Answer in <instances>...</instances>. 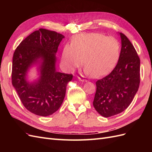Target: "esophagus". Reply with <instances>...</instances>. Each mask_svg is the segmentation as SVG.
I'll list each match as a JSON object with an SVG mask.
<instances>
[{
  "label": "esophagus",
  "instance_id": "obj_1",
  "mask_svg": "<svg viewBox=\"0 0 152 152\" xmlns=\"http://www.w3.org/2000/svg\"><path fill=\"white\" fill-rule=\"evenodd\" d=\"M78 79H79V80H80V81H82V82H87V80L85 79V77H83V76H79V77H78Z\"/></svg>",
  "mask_w": 152,
  "mask_h": 152
}]
</instances>
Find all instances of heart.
<instances>
[{
    "mask_svg": "<svg viewBox=\"0 0 152 152\" xmlns=\"http://www.w3.org/2000/svg\"><path fill=\"white\" fill-rule=\"evenodd\" d=\"M120 54V44L112 37L91 33L76 36L72 44H66L62 53L63 65L69 71L83 63L86 72L93 77L107 74L115 65Z\"/></svg>",
    "mask_w": 152,
    "mask_h": 152,
    "instance_id": "heart-1",
    "label": "heart"
}]
</instances>
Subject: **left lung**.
Instances as JSON below:
<instances>
[{
  "label": "left lung",
  "instance_id": "left-lung-1",
  "mask_svg": "<svg viewBox=\"0 0 152 152\" xmlns=\"http://www.w3.org/2000/svg\"><path fill=\"white\" fill-rule=\"evenodd\" d=\"M122 48L116 66L96 82L93 106L101 115L109 117L124 111L131 103L140 83V59L127 37L119 33Z\"/></svg>",
  "mask_w": 152,
  "mask_h": 152
}]
</instances>
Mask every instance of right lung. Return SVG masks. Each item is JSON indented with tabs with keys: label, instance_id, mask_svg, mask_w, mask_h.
Returning a JSON list of instances; mask_svg holds the SVG:
<instances>
[{
	"label": "right lung",
	"instance_id": "obj_1",
	"mask_svg": "<svg viewBox=\"0 0 152 152\" xmlns=\"http://www.w3.org/2000/svg\"><path fill=\"white\" fill-rule=\"evenodd\" d=\"M65 38L54 31L40 28L29 35L18 45L13 54L12 84L24 107L35 115L46 117L61 107L67 84L73 75L56 70V54ZM39 65L40 77L29 83L26 73L34 64Z\"/></svg>",
	"mask_w": 152,
	"mask_h": 152
}]
</instances>
